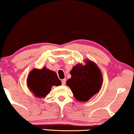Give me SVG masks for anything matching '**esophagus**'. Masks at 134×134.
<instances>
[{"label":"esophagus","mask_w":134,"mask_h":134,"mask_svg":"<svg viewBox=\"0 0 134 134\" xmlns=\"http://www.w3.org/2000/svg\"><path fill=\"white\" fill-rule=\"evenodd\" d=\"M65 83H66V80L65 79L62 80V85H65Z\"/></svg>","instance_id":"34e87169"}]
</instances>
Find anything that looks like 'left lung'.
Wrapping results in <instances>:
<instances>
[{
    "label": "left lung",
    "instance_id": "1",
    "mask_svg": "<svg viewBox=\"0 0 134 134\" xmlns=\"http://www.w3.org/2000/svg\"><path fill=\"white\" fill-rule=\"evenodd\" d=\"M85 63L73 67L71 78L66 82L74 98L82 102L88 101L98 93L103 83L102 73L98 66L89 59H86Z\"/></svg>",
    "mask_w": 134,
    "mask_h": 134
}]
</instances>
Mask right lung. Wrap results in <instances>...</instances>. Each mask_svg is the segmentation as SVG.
<instances>
[{
  "mask_svg": "<svg viewBox=\"0 0 134 134\" xmlns=\"http://www.w3.org/2000/svg\"><path fill=\"white\" fill-rule=\"evenodd\" d=\"M61 82L56 73L43 67L34 69L29 73L26 80L28 89L36 98H44L50 93L52 86H59Z\"/></svg>",
  "mask_w": 134,
  "mask_h": 134,
  "instance_id": "1",
  "label": "right lung"
}]
</instances>
